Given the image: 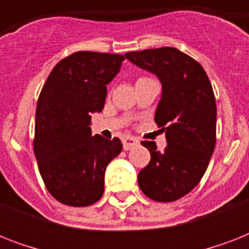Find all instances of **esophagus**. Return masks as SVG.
Returning <instances> with one entry per match:
<instances>
[{
    "mask_svg": "<svg viewBox=\"0 0 249 249\" xmlns=\"http://www.w3.org/2000/svg\"><path fill=\"white\" fill-rule=\"evenodd\" d=\"M140 143V141L137 140V138H134V137H125L124 140H123V147H124V150H132L134 146H137V144Z\"/></svg>",
    "mask_w": 249,
    "mask_h": 249,
    "instance_id": "34e87169",
    "label": "esophagus"
}]
</instances>
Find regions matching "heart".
<instances>
[{"label": "heart", "mask_w": 249, "mask_h": 249, "mask_svg": "<svg viewBox=\"0 0 249 249\" xmlns=\"http://www.w3.org/2000/svg\"><path fill=\"white\" fill-rule=\"evenodd\" d=\"M141 79H146V77H140V79H138V80H141Z\"/></svg>", "instance_id": "obj_1"}]
</instances>
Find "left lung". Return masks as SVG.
Segmentation results:
<instances>
[{
  "label": "left lung",
  "instance_id": "8db88e82",
  "mask_svg": "<svg viewBox=\"0 0 249 249\" xmlns=\"http://www.w3.org/2000/svg\"><path fill=\"white\" fill-rule=\"evenodd\" d=\"M138 67L155 73L163 94L155 123L165 130L166 147L141 143L151 160L138 174V185L155 201H174L200 182L216 146V99L204 68L176 48L146 49L125 54Z\"/></svg>",
  "mask_w": 249,
  "mask_h": 249
}]
</instances>
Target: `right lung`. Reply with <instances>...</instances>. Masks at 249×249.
Listing matches in <instances>:
<instances>
[{"mask_svg": "<svg viewBox=\"0 0 249 249\" xmlns=\"http://www.w3.org/2000/svg\"><path fill=\"white\" fill-rule=\"evenodd\" d=\"M124 55L76 52L50 72L37 101L33 151L46 189L62 204L88 207L105 191V172L123 150L119 138L91 136L107 88Z\"/></svg>", "mask_w": 249, "mask_h": 249, "instance_id": "obj_1", "label": "right lung"}]
</instances>
